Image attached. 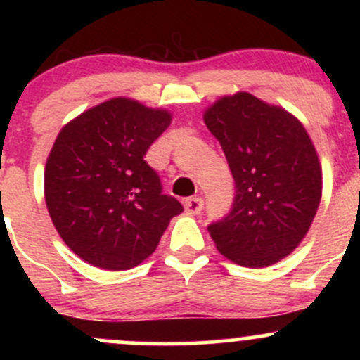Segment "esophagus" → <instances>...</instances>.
Segmentation results:
<instances>
[{
	"label": "esophagus",
	"instance_id": "34e87169",
	"mask_svg": "<svg viewBox=\"0 0 360 360\" xmlns=\"http://www.w3.org/2000/svg\"><path fill=\"white\" fill-rule=\"evenodd\" d=\"M184 209H186L188 214H200L203 209V200L200 197H191L184 200Z\"/></svg>",
	"mask_w": 360,
	"mask_h": 360
}]
</instances>
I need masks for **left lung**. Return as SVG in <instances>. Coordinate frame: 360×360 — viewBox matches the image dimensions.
I'll list each match as a JSON object with an SVG mask.
<instances>
[{"instance_id": "1", "label": "left lung", "mask_w": 360, "mask_h": 360, "mask_svg": "<svg viewBox=\"0 0 360 360\" xmlns=\"http://www.w3.org/2000/svg\"><path fill=\"white\" fill-rule=\"evenodd\" d=\"M219 141L235 197L230 212L207 226L221 254L263 268L291 254L321 203L322 174L304 127L248 92L223 97L205 111Z\"/></svg>"}]
</instances>
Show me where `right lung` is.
<instances>
[{
	"mask_svg": "<svg viewBox=\"0 0 360 360\" xmlns=\"http://www.w3.org/2000/svg\"><path fill=\"white\" fill-rule=\"evenodd\" d=\"M169 125L167 111L118 97L59 132L46 160L45 200L56 230L83 261L129 270L184 210L144 160Z\"/></svg>",
	"mask_w": 360,
	"mask_h": 360,
	"instance_id": "1",
	"label": "right lung"
}]
</instances>
